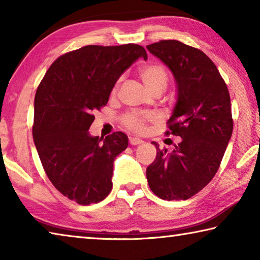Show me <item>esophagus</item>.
Instances as JSON below:
<instances>
[{"label": "esophagus", "mask_w": 260, "mask_h": 260, "mask_svg": "<svg viewBox=\"0 0 260 260\" xmlns=\"http://www.w3.org/2000/svg\"><path fill=\"white\" fill-rule=\"evenodd\" d=\"M129 143L132 146H138V144L143 143V141L139 138H129Z\"/></svg>", "instance_id": "obj_1"}]
</instances>
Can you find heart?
<instances>
[{"label":"heart","instance_id":"b5f03b06","mask_svg":"<svg viewBox=\"0 0 260 260\" xmlns=\"http://www.w3.org/2000/svg\"><path fill=\"white\" fill-rule=\"evenodd\" d=\"M140 76L144 86L150 93H155V91H164L169 82V74H167L166 69L160 64L152 63L144 65L140 70ZM118 85L114 87V91H117ZM157 117L153 113H127L125 116L121 117V124L124 125L127 129L135 133H144L147 131L148 122L156 121Z\"/></svg>","mask_w":260,"mask_h":260}]
</instances>
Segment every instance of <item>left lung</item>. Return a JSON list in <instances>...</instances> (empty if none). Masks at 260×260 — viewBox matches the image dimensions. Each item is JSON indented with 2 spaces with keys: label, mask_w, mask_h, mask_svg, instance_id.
<instances>
[{
  "label": "left lung",
  "mask_w": 260,
  "mask_h": 260,
  "mask_svg": "<svg viewBox=\"0 0 260 260\" xmlns=\"http://www.w3.org/2000/svg\"><path fill=\"white\" fill-rule=\"evenodd\" d=\"M173 73L178 99L166 135L180 136L172 152L157 149L147 167L152 192L165 201H184L217 173L233 133L231 96L217 67L203 51L177 40L147 46Z\"/></svg>",
  "instance_id": "8db88e82"
}]
</instances>
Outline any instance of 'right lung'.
<instances>
[{"instance_id": "right-lung-1", "label": "right lung", "mask_w": 260, "mask_h": 260, "mask_svg": "<svg viewBox=\"0 0 260 260\" xmlns=\"http://www.w3.org/2000/svg\"><path fill=\"white\" fill-rule=\"evenodd\" d=\"M148 55L139 45L86 46L58 57L34 99L33 139L45 172L59 192L81 205L99 203L112 189L113 161L128 146L122 132L91 136L94 112L114 83Z\"/></svg>"}]
</instances>
